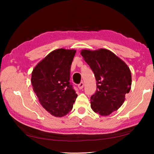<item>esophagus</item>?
<instances>
[{
	"instance_id": "1",
	"label": "esophagus",
	"mask_w": 154,
	"mask_h": 154,
	"mask_svg": "<svg viewBox=\"0 0 154 154\" xmlns=\"http://www.w3.org/2000/svg\"><path fill=\"white\" fill-rule=\"evenodd\" d=\"M83 85H84V83H83V82H81L79 85H78V88H79V89L82 90V88H83Z\"/></svg>"
}]
</instances>
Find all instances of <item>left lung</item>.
<instances>
[{
    "mask_svg": "<svg viewBox=\"0 0 154 154\" xmlns=\"http://www.w3.org/2000/svg\"><path fill=\"white\" fill-rule=\"evenodd\" d=\"M83 60L95 75L97 90L91 96V108L106 116L117 111L125 100L132 84L131 72L125 62L110 50L82 49Z\"/></svg>",
    "mask_w": 154,
    "mask_h": 154,
    "instance_id": "1",
    "label": "left lung"
}]
</instances>
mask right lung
Segmentation results:
<instances>
[{"label": "right lung", "instance_id": "obj_1", "mask_svg": "<svg viewBox=\"0 0 154 154\" xmlns=\"http://www.w3.org/2000/svg\"><path fill=\"white\" fill-rule=\"evenodd\" d=\"M75 49H58L34 68L33 90L41 106L52 116L61 118L72 110L77 94L70 84V71Z\"/></svg>", "mask_w": 154, "mask_h": 154}]
</instances>
